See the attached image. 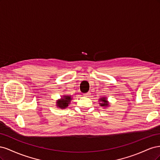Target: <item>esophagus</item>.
<instances>
[{
	"label": "esophagus",
	"mask_w": 160,
	"mask_h": 160,
	"mask_svg": "<svg viewBox=\"0 0 160 160\" xmlns=\"http://www.w3.org/2000/svg\"><path fill=\"white\" fill-rule=\"evenodd\" d=\"M89 95H90V93H84V94H83V95H84V96H85V97H88Z\"/></svg>",
	"instance_id": "34e87169"
}]
</instances>
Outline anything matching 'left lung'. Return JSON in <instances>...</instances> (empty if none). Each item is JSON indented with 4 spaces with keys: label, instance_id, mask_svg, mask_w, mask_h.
I'll return each instance as SVG.
<instances>
[{
    "label": "left lung",
    "instance_id": "obj_1",
    "mask_svg": "<svg viewBox=\"0 0 160 160\" xmlns=\"http://www.w3.org/2000/svg\"><path fill=\"white\" fill-rule=\"evenodd\" d=\"M100 101H102V103H100L101 106H108V101L106 100L105 98H102L101 99H100Z\"/></svg>",
    "mask_w": 160,
    "mask_h": 160
}]
</instances>
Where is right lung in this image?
<instances>
[{
    "instance_id": "add662e5",
    "label": "right lung",
    "mask_w": 160,
    "mask_h": 160,
    "mask_svg": "<svg viewBox=\"0 0 160 160\" xmlns=\"http://www.w3.org/2000/svg\"><path fill=\"white\" fill-rule=\"evenodd\" d=\"M71 98L70 96H68V95L63 96V98H62L61 99L57 101V105L59 108L61 109H64L69 105V103L71 101Z\"/></svg>"
}]
</instances>
